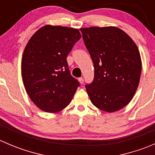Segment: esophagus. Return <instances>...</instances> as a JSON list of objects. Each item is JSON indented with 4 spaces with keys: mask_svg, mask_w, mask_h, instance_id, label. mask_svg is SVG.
<instances>
[{
    "mask_svg": "<svg viewBox=\"0 0 155 155\" xmlns=\"http://www.w3.org/2000/svg\"><path fill=\"white\" fill-rule=\"evenodd\" d=\"M79 82H80V84H82L84 82V79H83V78H82V77H80V78H79Z\"/></svg>",
    "mask_w": 155,
    "mask_h": 155,
    "instance_id": "obj_1",
    "label": "esophagus"
}]
</instances>
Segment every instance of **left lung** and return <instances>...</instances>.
Instances as JSON below:
<instances>
[{
	"label": "left lung",
	"mask_w": 155,
	"mask_h": 155,
	"mask_svg": "<svg viewBox=\"0 0 155 155\" xmlns=\"http://www.w3.org/2000/svg\"><path fill=\"white\" fill-rule=\"evenodd\" d=\"M94 67L93 82L85 85L92 104L114 112L126 107L140 83L142 61L134 40L117 27L80 28Z\"/></svg>",
	"instance_id": "8db88e82"
}]
</instances>
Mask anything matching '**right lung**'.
<instances>
[{
    "mask_svg": "<svg viewBox=\"0 0 155 155\" xmlns=\"http://www.w3.org/2000/svg\"><path fill=\"white\" fill-rule=\"evenodd\" d=\"M79 30L48 25L26 45L21 60L23 83L39 109L54 113L69 105L79 82L70 75L67 57L81 38Z\"/></svg>",
    "mask_w": 155,
    "mask_h": 155,
    "instance_id": "right-lung-1",
    "label": "right lung"
}]
</instances>
